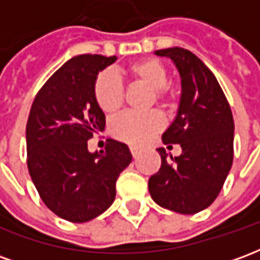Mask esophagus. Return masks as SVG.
Segmentation results:
<instances>
[{"label": "esophagus", "instance_id": "34e87169", "mask_svg": "<svg viewBox=\"0 0 260 260\" xmlns=\"http://www.w3.org/2000/svg\"><path fill=\"white\" fill-rule=\"evenodd\" d=\"M129 150H131V153H132V157H134V158H136L138 156H139V154H141V149H139V147L131 146Z\"/></svg>", "mask_w": 260, "mask_h": 260}]
</instances>
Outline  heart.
Returning a JSON list of instances; mask_svg holds the SVG:
<instances>
[{"label": "heart", "instance_id": "obj_1", "mask_svg": "<svg viewBox=\"0 0 260 260\" xmlns=\"http://www.w3.org/2000/svg\"><path fill=\"white\" fill-rule=\"evenodd\" d=\"M125 75L134 82L143 83L152 89V103H158L163 107H170L174 103V94L167 86V68L158 59L152 57L138 59L125 68ZM93 96L103 113L114 114L124 104V86L113 72L103 71L94 80ZM163 126L164 118L158 111H129L121 114L111 122V134L118 141L141 146L163 129Z\"/></svg>", "mask_w": 260, "mask_h": 260}]
</instances>
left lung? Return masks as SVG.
<instances>
[{"instance_id": "8db88e82", "label": "left lung", "mask_w": 260, "mask_h": 260, "mask_svg": "<svg viewBox=\"0 0 260 260\" xmlns=\"http://www.w3.org/2000/svg\"><path fill=\"white\" fill-rule=\"evenodd\" d=\"M156 54L170 57L180 71V108L163 142L178 143L182 153L167 158L166 149H157L161 167L150 177L149 192L164 209L195 214L214 202L233 166V113L216 76L195 54L181 47Z\"/></svg>"}]
</instances>
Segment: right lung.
I'll use <instances>...</instances> for the list:
<instances>
[{
	"instance_id": "right-lung-1",
	"label": "right lung",
	"mask_w": 260,
	"mask_h": 260,
	"mask_svg": "<svg viewBox=\"0 0 260 260\" xmlns=\"http://www.w3.org/2000/svg\"><path fill=\"white\" fill-rule=\"evenodd\" d=\"M117 57L82 54L67 61L37 91L26 124L27 169L44 205L58 217L85 223L115 199V182L132 161L125 143L107 139L106 152L87 141L104 131L93 96L97 74Z\"/></svg>"
}]
</instances>
